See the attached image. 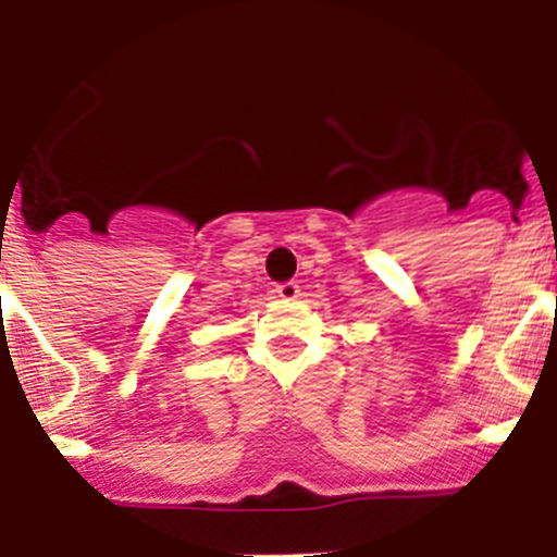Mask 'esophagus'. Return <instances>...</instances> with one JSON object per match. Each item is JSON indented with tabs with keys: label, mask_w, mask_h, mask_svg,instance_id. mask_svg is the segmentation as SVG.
<instances>
[{
	"label": "esophagus",
	"mask_w": 557,
	"mask_h": 557,
	"mask_svg": "<svg viewBox=\"0 0 557 557\" xmlns=\"http://www.w3.org/2000/svg\"><path fill=\"white\" fill-rule=\"evenodd\" d=\"M274 293H277V296L283 298V301H296L298 293H301V290H298L296 283H280L277 288H274Z\"/></svg>",
	"instance_id": "34e87169"
}]
</instances>
